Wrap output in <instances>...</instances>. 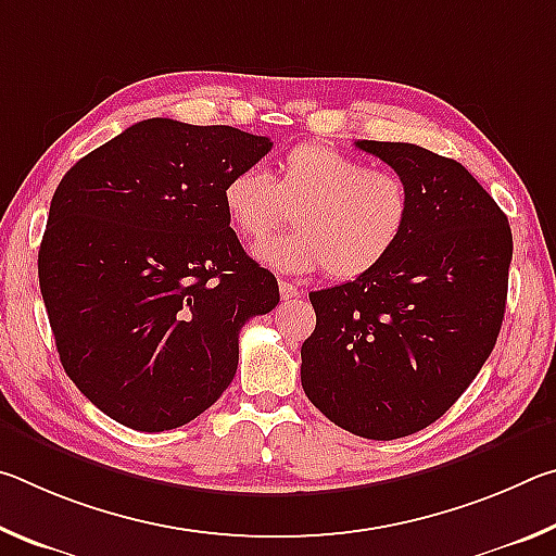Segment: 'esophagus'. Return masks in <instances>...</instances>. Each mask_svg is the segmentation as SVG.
Returning a JSON list of instances; mask_svg holds the SVG:
<instances>
[{"mask_svg":"<svg viewBox=\"0 0 556 556\" xmlns=\"http://www.w3.org/2000/svg\"><path fill=\"white\" fill-rule=\"evenodd\" d=\"M301 294V289L289 279H279V296L285 301H294Z\"/></svg>","mask_w":556,"mask_h":556,"instance_id":"1","label":"esophagus"}]
</instances>
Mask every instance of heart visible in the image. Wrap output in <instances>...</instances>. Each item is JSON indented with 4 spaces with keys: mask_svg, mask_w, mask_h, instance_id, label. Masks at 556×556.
Wrapping results in <instances>:
<instances>
[{
    "mask_svg": "<svg viewBox=\"0 0 556 556\" xmlns=\"http://www.w3.org/2000/svg\"><path fill=\"white\" fill-rule=\"evenodd\" d=\"M223 208L242 240L260 242L294 211L281 238L255 257L271 269L306 275L326 267L333 279L370 275L388 260L412 218V191L400 174L370 168L341 149L308 142L289 149L277 178L244 166L223 186Z\"/></svg>",
    "mask_w": 556,
    "mask_h": 556,
    "instance_id": "1",
    "label": "heart"
}]
</instances>
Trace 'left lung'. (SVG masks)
I'll return each instance as SVG.
<instances>
[{
    "label": "left lung",
    "instance_id": "left-lung-1",
    "mask_svg": "<svg viewBox=\"0 0 556 556\" xmlns=\"http://www.w3.org/2000/svg\"><path fill=\"white\" fill-rule=\"evenodd\" d=\"M412 191L397 250L348 285L308 294L316 328L301 345V384L355 437H409L446 414L501 333L513 232L491 193L454 159L361 139Z\"/></svg>",
    "mask_w": 556,
    "mask_h": 556
}]
</instances>
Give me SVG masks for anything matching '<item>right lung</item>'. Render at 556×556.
I'll return each mask as SVG.
<instances>
[{
	"mask_svg": "<svg viewBox=\"0 0 556 556\" xmlns=\"http://www.w3.org/2000/svg\"><path fill=\"white\" fill-rule=\"evenodd\" d=\"M269 149L235 127L152 117L61 178L39 285L63 370L110 419L188 425L232 382L240 328L279 304L223 208L225 181Z\"/></svg>",
	"mask_w": 556,
	"mask_h": 556,
	"instance_id": "right-lung-1",
	"label": "right lung"
}]
</instances>
